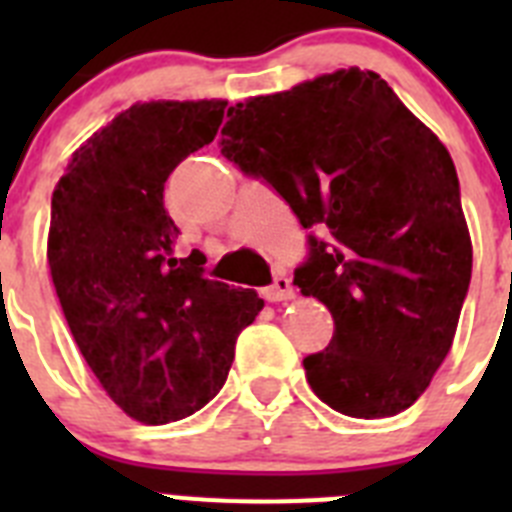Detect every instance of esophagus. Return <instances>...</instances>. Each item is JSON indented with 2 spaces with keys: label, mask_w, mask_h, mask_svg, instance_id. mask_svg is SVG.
<instances>
[{
  "label": "esophagus",
  "mask_w": 512,
  "mask_h": 512,
  "mask_svg": "<svg viewBox=\"0 0 512 512\" xmlns=\"http://www.w3.org/2000/svg\"><path fill=\"white\" fill-rule=\"evenodd\" d=\"M264 297L269 302H287L295 297V287H292V282L287 277H277L264 289Z\"/></svg>",
  "instance_id": "esophagus-1"
}]
</instances>
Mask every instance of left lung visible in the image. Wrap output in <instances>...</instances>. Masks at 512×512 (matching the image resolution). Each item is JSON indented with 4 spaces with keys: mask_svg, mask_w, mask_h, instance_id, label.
Returning a JSON list of instances; mask_svg holds the SVG:
<instances>
[{
    "mask_svg": "<svg viewBox=\"0 0 512 512\" xmlns=\"http://www.w3.org/2000/svg\"><path fill=\"white\" fill-rule=\"evenodd\" d=\"M217 146L310 230L295 284L336 323L305 359L312 392L348 418L408 410L449 354L472 279L446 146L359 69L238 102Z\"/></svg>",
    "mask_w": 512,
    "mask_h": 512,
    "instance_id": "obj_1",
    "label": "left lung"
}]
</instances>
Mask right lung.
Masks as SVG:
<instances>
[{
  "mask_svg": "<svg viewBox=\"0 0 512 512\" xmlns=\"http://www.w3.org/2000/svg\"><path fill=\"white\" fill-rule=\"evenodd\" d=\"M225 107L133 104L71 156L53 192L48 266L66 323L104 392L140 423L205 408L264 307L253 289L207 279L200 251L174 259L164 184L215 140Z\"/></svg>",
  "mask_w": 512,
  "mask_h": 512,
  "instance_id": "1",
  "label": "right lung"
}]
</instances>
